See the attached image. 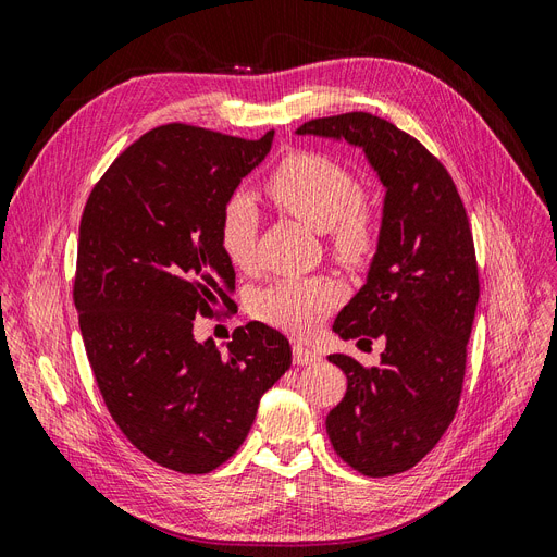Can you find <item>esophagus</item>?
<instances>
[{
  "label": "esophagus",
  "instance_id": "1",
  "mask_svg": "<svg viewBox=\"0 0 557 557\" xmlns=\"http://www.w3.org/2000/svg\"><path fill=\"white\" fill-rule=\"evenodd\" d=\"M293 360H295V364H313V362L320 360V356H318V352H315L313 348H309V346L295 344V346H293Z\"/></svg>",
  "mask_w": 557,
  "mask_h": 557
}]
</instances>
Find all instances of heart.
Listing matches in <instances>:
<instances>
[{"label":"heart","mask_w":557,"mask_h":557,"mask_svg":"<svg viewBox=\"0 0 557 557\" xmlns=\"http://www.w3.org/2000/svg\"><path fill=\"white\" fill-rule=\"evenodd\" d=\"M272 205L313 230L327 234V246L346 262L367 260L379 246L381 205L336 160L309 153L285 158L264 183ZM260 213L246 193L225 199L218 218V242L239 269L256 262ZM342 301V285L332 276L281 278L258 290L250 309L262 323L290 334H309Z\"/></svg>","instance_id":"b5f03b06"}]
</instances>
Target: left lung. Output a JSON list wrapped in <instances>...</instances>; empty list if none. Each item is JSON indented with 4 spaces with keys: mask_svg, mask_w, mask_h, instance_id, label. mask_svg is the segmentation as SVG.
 Returning a JSON list of instances; mask_svg holds the SVG:
<instances>
[{
    "mask_svg": "<svg viewBox=\"0 0 557 557\" xmlns=\"http://www.w3.org/2000/svg\"><path fill=\"white\" fill-rule=\"evenodd\" d=\"M297 134L360 146L385 185L367 283L332 327L342 339L381 336L385 350L379 367L327 358L348 387L325 425L346 465L393 476L423 460L458 411L479 301L474 237L446 166L393 123L352 111L315 117Z\"/></svg>",
    "mask_w": 557,
    "mask_h": 557,
    "instance_id": "left-lung-1",
    "label": "left lung"
}]
</instances>
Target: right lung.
Here are the masks:
<instances>
[{
    "instance_id": "add662e5",
    "label": "right lung",
    "mask_w": 557,
    "mask_h": 557,
    "mask_svg": "<svg viewBox=\"0 0 557 557\" xmlns=\"http://www.w3.org/2000/svg\"><path fill=\"white\" fill-rule=\"evenodd\" d=\"M272 139L160 125L111 162L81 215L74 305L97 387L132 446L181 474L227 462L293 362L264 323L234 330L225 352L193 336L197 313L234 309L218 218Z\"/></svg>"
}]
</instances>
